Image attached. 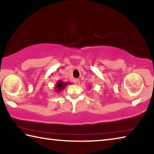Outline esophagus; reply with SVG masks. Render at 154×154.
Listing matches in <instances>:
<instances>
[{"mask_svg":"<svg viewBox=\"0 0 154 154\" xmlns=\"http://www.w3.org/2000/svg\"><path fill=\"white\" fill-rule=\"evenodd\" d=\"M74 82H75V84L77 85H79L80 84V82H79V80L78 79H75L74 80Z\"/></svg>","mask_w":154,"mask_h":154,"instance_id":"34e87169","label":"esophagus"}]
</instances>
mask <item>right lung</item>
Listing matches in <instances>:
<instances>
[{
	"instance_id": "1",
	"label": "right lung",
	"mask_w": 154,
	"mask_h": 154,
	"mask_svg": "<svg viewBox=\"0 0 154 154\" xmlns=\"http://www.w3.org/2000/svg\"><path fill=\"white\" fill-rule=\"evenodd\" d=\"M67 85H68L67 82H62V81H58L56 85H55V91L59 93V92H61L62 90L64 89V88L67 86Z\"/></svg>"
}]
</instances>
